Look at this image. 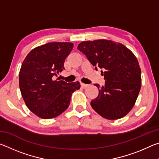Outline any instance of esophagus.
I'll return each instance as SVG.
<instances>
[{
	"mask_svg": "<svg viewBox=\"0 0 159 159\" xmlns=\"http://www.w3.org/2000/svg\"><path fill=\"white\" fill-rule=\"evenodd\" d=\"M88 86H89V85L85 84V83H81V87H82L83 88H88Z\"/></svg>",
	"mask_w": 159,
	"mask_h": 159,
	"instance_id": "obj_1",
	"label": "esophagus"
}]
</instances>
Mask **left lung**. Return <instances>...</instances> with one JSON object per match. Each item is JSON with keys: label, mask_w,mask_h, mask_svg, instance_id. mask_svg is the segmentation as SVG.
<instances>
[{"label": "left lung", "mask_w": 159, "mask_h": 159, "mask_svg": "<svg viewBox=\"0 0 159 159\" xmlns=\"http://www.w3.org/2000/svg\"><path fill=\"white\" fill-rule=\"evenodd\" d=\"M77 48L96 70L104 71L101 74L105 84L95 85L99 95L91 101V107L107 119L124 117L133 109L141 88V69L135 56L123 44L109 40L83 41Z\"/></svg>", "instance_id": "1"}]
</instances>
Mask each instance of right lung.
<instances>
[{
	"label": "right lung",
	"instance_id": "add662e5",
	"mask_svg": "<svg viewBox=\"0 0 159 159\" xmlns=\"http://www.w3.org/2000/svg\"><path fill=\"white\" fill-rule=\"evenodd\" d=\"M72 43L52 42L34 48L21 64L19 84L21 96L31 112L50 119L68 108L71 95L79 90V81L57 80L65 59L73 49Z\"/></svg>",
	"mask_w": 159,
	"mask_h": 159
}]
</instances>
